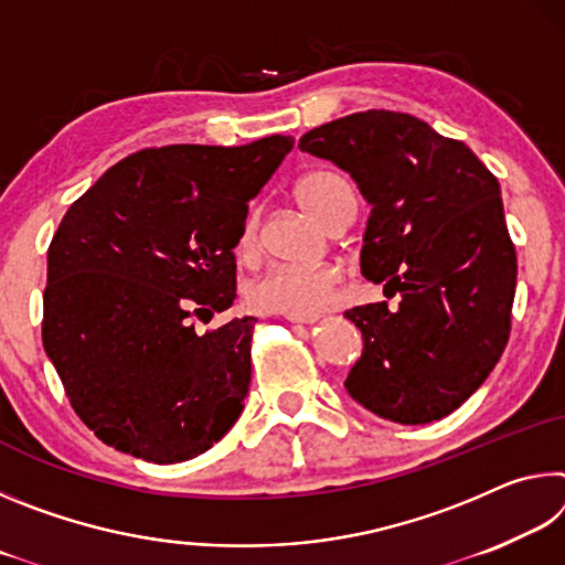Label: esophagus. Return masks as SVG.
Masks as SVG:
<instances>
[{
	"label": "esophagus",
	"mask_w": 565,
	"mask_h": 565,
	"mask_svg": "<svg viewBox=\"0 0 565 565\" xmlns=\"http://www.w3.org/2000/svg\"><path fill=\"white\" fill-rule=\"evenodd\" d=\"M286 319L291 323H317L319 317H299V313H286Z\"/></svg>",
	"instance_id": "esophagus-1"
}]
</instances>
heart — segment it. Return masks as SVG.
Instances as JSON below:
<instances>
[{"mask_svg": "<svg viewBox=\"0 0 565 565\" xmlns=\"http://www.w3.org/2000/svg\"><path fill=\"white\" fill-rule=\"evenodd\" d=\"M296 202L319 224L341 202H353L351 184L331 169H313L294 186ZM256 248V216L248 214L236 238V254L252 256ZM341 271L331 264H274L248 286V306L262 313L319 317L337 299Z\"/></svg>", "mask_w": 565, "mask_h": 565, "instance_id": "1", "label": "heart"}]
</instances>
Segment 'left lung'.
<instances>
[{
  "label": "left lung",
  "mask_w": 565,
  "mask_h": 565,
  "mask_svg": "<svg viewBox=\"0 0 565 565\" xmlns=\"http://www.w3.org/2000/svg\"><path fill=\"white\" fill-rule=\"evenodd\" d=\"M299 149L349 171L371 204L361 274L396 306H353L363 353L347 391L396 424H431L483 384L509 343L515 248L501 186L463 141L369 109L306 131Z\"/></svg>",
  "instance_id": "left-lung-1"
}]
</instances>
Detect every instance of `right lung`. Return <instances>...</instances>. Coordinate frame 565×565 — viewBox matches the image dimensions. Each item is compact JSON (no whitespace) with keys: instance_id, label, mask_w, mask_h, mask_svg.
<instances>
[{"instance_id":"add662e5","label":"right lung","mask_w":565,"mask_h":565,"mask_svg":"<svg viewBox=\"0 0 565 565\" xmlns=\"http://www.w3.org/2000/svg\"><path fill=\"white\" fill-rule=\"evenodd\" d=\"M291 137L141 149L104 171L50 244L42 341L94 436L151 463L189 461L244 411L254 317L196 333L236 299L248 199Z\"/></svg>"}]
</instances>
